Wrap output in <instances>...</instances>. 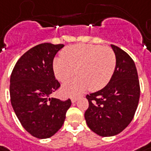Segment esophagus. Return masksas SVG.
I'll return each mask as SVG.
<instances>
[{
  "label": "esophagus",
  "mask_w": 151,
  "mask_h": 151,
  "mask_svg": "<svg viewBox=\"0 0 151 151\" xmlns=\"http://www.w3.org/2000/svg\"><path fill=\"white\" fill-rule=\"evenodd\" d=\"M77 100H78V98H77V97H73V98H71V101H72V103H73V104L76 103V102H77Z\"/></svg>",
  "instance_id": "obj_1"
}]
</instances>
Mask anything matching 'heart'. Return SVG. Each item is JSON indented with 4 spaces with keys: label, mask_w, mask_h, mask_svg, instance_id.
I'll return each instance as SVG.
<instances>
[{
    "label": "heart",
    "mask_w": 151,
    "mask_h": 151,
    "mask_svg": "<svg viewBox=\"0 0 151 151\" xmlns=\"http://www.w3.org/2000/svg\"><path fill=\"white\" fill-rule=\"evenodd\" d=\"M55 58L52 71L61 83L76 74L78 77L62 88L63 95H74L88 90L99 91L109 83L115 70L116 58L113 50L99 45L75 44L62 51Z\"/></svg>",
    "instance_id": "obj_1"
}]
</instances>
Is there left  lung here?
Listing matches in <instances>:
<instances>
[{
    "mask_svg": "<svg viewBox=\"0 0 151 151\" xmlns=\"http://www.w3.org/2000/svg\"><path fill=\"white\" fill-rule=\"evenodd\" d=\"M115 70L109 83L99 91L88 94L89 106L84 114L93 132L103 137L116 135L132 121L139 99L137 69L132 58L114 45Z\"/></svg>",
    "mask_w": 151,
    "mask_h": 151,
    "instance_id": "left-lung-1",
    "label": "left lung"
}]
</instances>
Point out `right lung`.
Listing matches in <instances>:
<instances>
[{
  "mask_svg": "<svg viewBox=\"0 0 151 151\" xmlns=\"http://www.w3.org/2000/svg\"><path fill=\"white\" fill-rule=\"evenodd\" d=\"M63 44L42 43L24 53L11 75L10 96L14 112L32 136L47 139L59 130L71 100L51 98L59 88L52 71L55 55Z\"/></svg>",
  "mask_w": 151,
  "mask_h": 151,
  "instance_id": "1",
  "label": "right lung"
}]
</instances>
